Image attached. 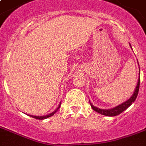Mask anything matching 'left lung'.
Masks as SVG:
<instances>
[{
	"mask_svg": "<svg viewBox=\"0 0 146 146\" xmlns=\"http://www.w3.org/2000/svg\"><path fill=\"white\" fill-rule=\"evenodd\" d=\"M129 45H130V43H129ZM130 46H131V45H130ZM131 48H132V46H131ZM139 74H140V70H139ZM139 84H140V76H139L137 85H136L135 91H134V93H133V94L132 95V96H131L129 100H126L125 102L121 103V104H119V105L116 106L115 107H113L112 108V109H107V110L100 109V108H98L96 107V106H93V104H92V103L90 101L91 107L93 108V110H95L96 112H97V113H100V114H102V115H106V116H115V115H119V114L122 113L123 111H125L126 109H128V108L130 106L132 105V103H134V102H135V99H136V97H137V96H138V93H139Z\"/></svg>",
	"mask_w": 146,
	"mask_h": 146,
	"instance_id": "left-lung-1",
	"label": "left lung"
}]
</instances>
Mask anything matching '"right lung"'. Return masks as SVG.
I'll return each mask as SVG.
<instances>
[{
  "mask_svg": "<svg viewBox=\"0 0 146 146\" xmlns=\"http://www.w3.org/2000/svg\"><path fill=\"white\" fill-rule=\"evenodd\" d=\"M60 104H61V103L59 104L58 107L56 108V110L53 111V113H50V114H48V115H41V116H36V115H30V116L32 118H35V119H47V118L50 117V116H52V115H54V113H56V111H57V110L60 109Z\"/></svg>",
  "mask_w": 146,
  "mask_h": 146,
  "instance_id": "add662e5",
  "label": "right lung"
}]
</instances>
